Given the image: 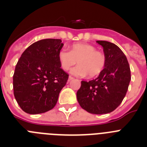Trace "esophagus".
<instances>
[{
  "mask_svg": "<svg viewBox=\"0 0 147 147\" xmlns=\"http://www.w3.org/2000/svg\"><path fill=\"white\" fill-rule=\"evenodd\" d=\"M74 78L73 77V76H69V78H68V81H71V80H74Z\"/></svg>",
  "mask_w": 147,
  "mask_h": 147,
  "instance_id": "1",
  "label": "esophagus"
}]
</instances>
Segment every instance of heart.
I'll return each instance as SVG.
<instances>
[{
	"label": "heart",
	"mask_w": 147,
	"mask_h": 147,
	"mask_svg": "<svg viewBox=\"0 0 147 147\" xmlns=\"http://www.w3.org/2000/svg\"><path fill=\"white\" fill-rule=\"evenodd\" d=\"M59 60L64 71H68L72 66L79 63L71 71L76 76L90 77L98 76L103 71L106 63L105 54L90 44L76 43L72 45L71 51L62 49L59 52Z\"/></svg>",
	"instance_id": "1"
}]
</instances>
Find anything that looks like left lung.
Wrapping results in <instances>:
<instances>
[{"mask_svg": "<svg viewBox=\"0 0 147 147\" xmlns=\"http://www.w3.org/2000/svg\"><path fill=\"white\" fill-rule=\"evenodd\" d=\"M103 47L106 63L99 76L91 81H82L76 93L78 102L87 112L106 114L119 107L128 90L131 80L127 57L117 45L97 40Z\"/></svg>", "mask_w": 147, "mask_h": 147, "instance_id": "obj_1", "label": "left lung"}]
</instances>
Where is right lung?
<instances>
[{
    "mask_svg": "<svg viewBox=\"0 0 147 147\" xmlns=\"http://www.w3.org/2000/svg\"><path fill=\"white\" fill-rule=\"evenodd\" d=\"M59 39H44L28 46L22 54L13 75L14 96L28 114H40L55 107L68 76L61 68Z\"/></svg>",
    "mask_w": 147,
    "mask_h": 147,
    "instance_id": "add662e5",
    "label": "right lung"
}]
</instances>
